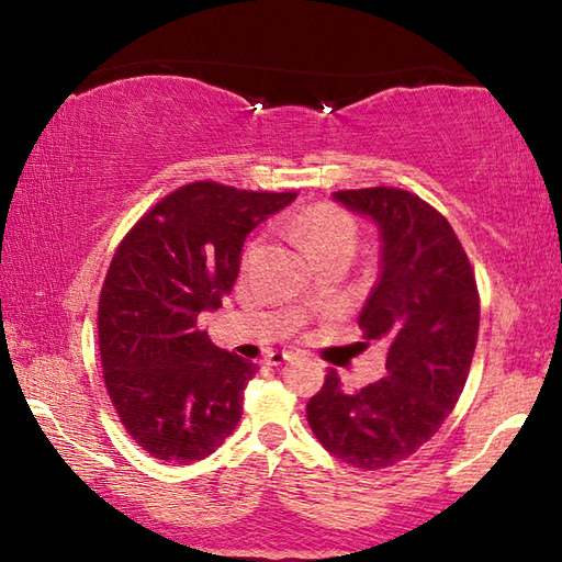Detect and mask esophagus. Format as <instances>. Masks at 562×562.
<instances>
[{"mask_svg": "<svg viewBox=\"0 0 562 562\" xmlns=\"http://www.w3.org/2000/svg\"><path fill=\"white\" fill-rule=\"evenodd\" d=\"M294 357V352L290 350H274V352H268L266 357H262V364H270V367H278L282 362H290Z\"/></svg>", "mask_w": 562, "mask_h": 562, "instance_id": "34e87169", "label": "esophagus"}]
</instances>
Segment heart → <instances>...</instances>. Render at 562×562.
<instances>
[{
	"instance_id": "obj_1",
	"label": "heart",
	"mask_w": 562,
	"mask_h": 562,
	"mask_svg": "<svg viewBox=\"0 0 562 562\" xmlns=\"http://www.w3.org/2000/svg\"><path fill=\"white\" fill-rule=\"evenodd\" d=\"M284 232L308 256H316L318 250L333 246L355 248L357 241V226L352 217L345 210L330 205V202H318V205L294 214L284 222ZM254 246L256 244H250V248Z\"/></svg>"
}]
</instances>
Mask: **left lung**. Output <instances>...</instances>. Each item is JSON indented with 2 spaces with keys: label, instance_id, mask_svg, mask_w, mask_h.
Masks as SVG:
<instances>
[{
  "label": "left lung",
  "instance_id": "8db88e82",
  "mask_svg": "<svg viewBox=\"0 0 562 562\" xmlns=\"http://www.w3.org/2000/svg\"><path fill=\"white\" fill-rule=\"evenodd\" d=\"M381 232V272L362 308V348L386 342V376L345 391L336 369L306 403L312 432L362 471L408 459L457 405L479 340L481 296L471 260L441 212L415 193L376 186L333 193Z\"/></svg>",
  "mask_w": 562,
  "mask_h": 562
}]
</instances>
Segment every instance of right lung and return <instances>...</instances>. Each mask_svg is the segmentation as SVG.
<instances>
[{"instance_id":"obj_1","label":"right lung","mask_w":562,"mask_h":562,"mask_svg":"<svg viewBox=\"0 0 562 562\" xmlns=\"http://www.w3.org/2000/svg\"><path fill=\"white\" fill-rule=\"evenodd\" d=\"M294 198L195 181L142 214L115 248L99 296L103 381L149 457L200 461L241 420L258 367L212 345L198 316L232 292L244 238Z\"/></svg>"}]
</instances>
